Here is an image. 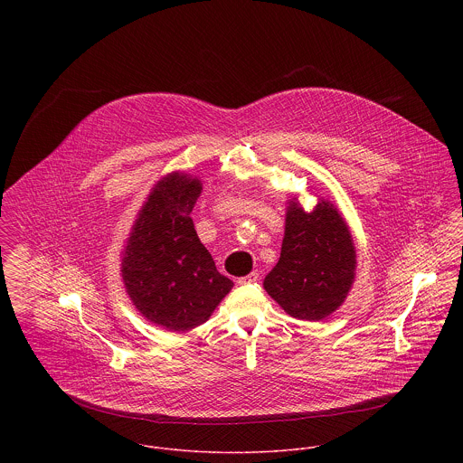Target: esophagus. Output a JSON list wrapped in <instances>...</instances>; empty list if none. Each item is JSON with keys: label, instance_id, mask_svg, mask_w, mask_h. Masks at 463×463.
<instances>
[{"label": "esophagus", "instance_id": "esophagus-1", "mask_svg": "<svg viewBox=\"0 0 463 463\" xmlns=\"http://www.w3.org/2000/svg\"><path fill=\"white\" fill-rule=\"evenodd\" d=\"M259 279V272H250V274H246V276H241L239 279H237V283L239 285H250V283H255Z\"/></svg>", "mask_w": 463, "mask_h": 463}]
</instances>
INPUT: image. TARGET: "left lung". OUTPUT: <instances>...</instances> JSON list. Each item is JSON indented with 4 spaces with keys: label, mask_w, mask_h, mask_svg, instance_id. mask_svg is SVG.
Listing matches in <instances>:
<instances>
[{
    "label": "left lung",
    "mask_w": 463,
    "mask_h": 463,
    "mask_svg": "<svg viewBox=\"0 0 463 463\" xmlns=\"http://www.w3.org/2000/svg\"><path fill=\"white\" fill-rule=\"evenodd\" d=\"M278 264L265 276V292L294 319L323 321L345 301L356 274V248L335 203L321 198L307 212L287 201Z\"/></svg>",
    "instance_id": "8db88e82"
}]
</instances>
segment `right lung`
Listing matches in <instances>:
<instances>
[{"label": "right lung", "mask_w": 463, "mask_h": 463, "mask_svg": "<svg viewBox=\"0 0 463 463\" xmlns=\"http://www.w3.org/2000/svg\"><path fill=\"white\" fill-rule=\"evenodd\" d=\"M203 191L198 176L173 171L149 191L121 253V276L137 312L167 331L206 323L233 281L201 244L191 212Z\"/></svg>", "instance_id": "right-lung-1"}]
</instances>
